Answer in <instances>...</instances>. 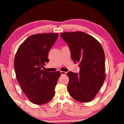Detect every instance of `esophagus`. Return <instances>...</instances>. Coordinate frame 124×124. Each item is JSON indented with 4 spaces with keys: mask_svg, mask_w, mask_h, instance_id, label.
I'll list each match as a JSON object with an SVG mask.
<instances>
[{
    "mask_svg": "<svg viewBox=\"0 0 124 124\" xmlns=\"http://www.w3.org/2000/svg\"><path fill=\"white\" fill-rule=\"evenodd\" d=\"M61 75H66L67 74V72H63V71H61Z\"/></svg>",
    "mask_w": 124,
    "mask_h": 124,
    "instance_id": "1",
    "label": "esophagus"
}]
</instances>
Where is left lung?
<instances>
[{
    "instance_id": "8db88e82",
    "label": "left lung",
    "mask_w": 124,
    "mask_h": 124,
    "mask_svg": "<svg viewBox=\"0 0 124 124\" xmlns=\"http://www.w3.org/2000/svg\"><path fill=\"white\" fill-rule=\"evenodd\" d=\"M61 36L69 45L73 61L80 63L79 74L72 72L67 74L69 93L79 102L91 101L106 79L103 49L97 40L85 32H64Z\"/></svg>"
}]
</instances>
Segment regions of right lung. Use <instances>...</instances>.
Segmentation results:
<instances>
[{
    "mask_svg": "<svg viewBox=\"0 0 124 124\" xmlns=\"http://www.w3.org/2000/svg\"><path fill=\"white\" fill-rule=\"evenodd\" d=\"M58 33L33 34L25 40L16 52L14 68L18 84L28 100L38 105L50 102L55 95L54 88L61 75L60 71L41 70Z\"/></svg>",
    "mask_w": 124,
    "mask_h": 124,
    "instance_id": "obj_1",
    "label": "right lung"
}]
</instances>
